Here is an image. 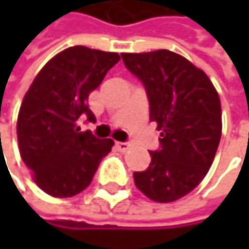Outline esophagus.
Returning a JSON list of instances; mask_svg holds the SVG:
<instances>
[{
	"mask_svg": "<svg viewBox=\"0 0 249 249\" xmlns=\"http://www.w3.org/2000/svg\"><path fill=\"white\" fill-rule=\"evenodd\" d=\"M115 145H117V148H118L120 151H126V150L131 147V144H129V142H126V141H124V142H123V141H118Z\"/></svg>",
	"mask_w": 249,
	"mask_h": 249,
	"instance_id": "esophagus-1",
	"label": "esophagus"
}]
</instances>
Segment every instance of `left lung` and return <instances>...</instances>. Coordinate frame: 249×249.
Returning a JSON list of instances; mask_svg holds the SVG:
<instances>
[{
  "label": "left lung",
  "instance_id": "obj_1",
  "mask_svg": "<svg viewBox=\"0 0 249 249\" xmlns=\"http://www.w3.org/2000/svg\"><path fill=\"white\" fill-rule=\"evenodd\" d=\"M121 56L144 85L150 121L161 131L150 166L134 173L135 186L154 202H174L190 193L213 163L222 134L219 95L203 71L174 52Z\"/></svg>",
  "mask_w": 249,
  "mask_h": 249
}]
</instances>
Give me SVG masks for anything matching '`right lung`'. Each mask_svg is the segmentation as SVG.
<instances>
[{
    "label": "right lung",
    "instance_id": "obj_1",
    "mask_svg": "<svg viewBox=\"0 0 249 249\" xmlns=\"http://www.w3.org/2000/svg\"><path fill=\"white\" fill-rule=\"evenodd\" d=\"M120 59L118 53L69 47L44 65L25 93L17 120L20 156L47 195L72 197L85 190L111 151V138L79 132L77 123L95 121L89 93Z\"/></svg>",
    "mask_w": 249,
    "mask_h": 249
}]
</instances>
